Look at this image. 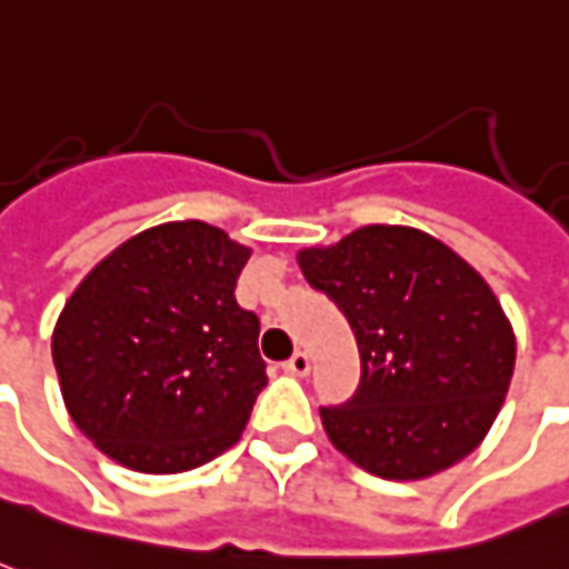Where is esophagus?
<instances>
[{
	"mask_svg": "<svg viewBox=\"0 0 569 569\" xmlns=\"http://www.w3.org/2000/svg\"><path fill=\"white\" fill-rule=\"evenodd\" d=\"M283 367H286V373H292V377H308V370H311V358H308L305 351H296Z\"/></svg>",
	"mask_w": 569,
	"mask_h": 569,
	"instance_id": "1",
	"label": "esophagus"
}]
</instances>
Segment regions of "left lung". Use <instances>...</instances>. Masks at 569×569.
Returning a JSON list of instances; mask_svg holds the SVG:
<instances>
[{
  "instance_id": "1",
  "label": "left lung",
  "mask_w": 569,
  "mask_h": 569,
  "mask_svg": "<svg viewBox=\"0 0 569 569\" xmlns=\"http://www.w3.org/2000/svg\"><path fill=\"white\" fill-rule=\"evenodd\" d=\"M296 258L349 317L361 351L355 398L320 408L330 442L382 479H427L467 458L492 430L517 358L492 286L436 236L398 223Z\"/></svg>"
}]
</instances>
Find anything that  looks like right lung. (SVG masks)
Segmentation results:
<instances>
[{
    "label": "right lung",
    "instance_id": "right-lung-1",
    "mask_svg": "<svg viewBox=\"0 0 569 569\" xmlns=\"http://www.w3.org/2000/svg\"><path fill=\"white\" fill-rule=\"evenodd\" d=\"M252 249L204 220L130 236L80 280L52 330L77 430L121 467L183 473L239 442L268 373L236 305Z\"/></svg>",
    "mask_w": 569,
    "mask_h": 569
}]
</instances>
